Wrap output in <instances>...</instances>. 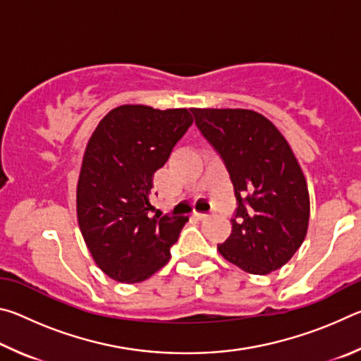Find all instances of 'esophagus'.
<instances>
[{
	"label": "esophagus",
	"mask_w": 361,
	"mask_h": 361,
	"mask_svg": "<svg viewBox=\"0 0 361 361\" xmlns=\"http://www.w3.org/2000/svg\"><path fill=\"white\" fill-rule=\"evenodd\" d=\"M192 216H194L195 219H197V221H204V219L209 218V215H205V213H194Z\"/></svg>",
	"instance_id": "esophagus-1"
}]
</instances>
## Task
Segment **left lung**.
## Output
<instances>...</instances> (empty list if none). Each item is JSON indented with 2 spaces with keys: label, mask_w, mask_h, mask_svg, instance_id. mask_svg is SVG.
Instances as JSON below:
<instances>
[{
  "label": "left lung",
  "mask_w": 361,
  "mask_h": 361,
  "mask_svg": "<svg viewBox=\"0 0 361 361\" xmlns=\"http://www.w3.org/2000/svg\"><path fill=\"white\" fill-rule=\"evenodd\" d=\"M195 126L228 169L237 199L232 232L218 252L264 276L291 259L307 234V183L276 126L252 109L192 108Z\"/></svg>",
  "instance_id": "8db88e82"
}]
</instances>
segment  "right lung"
<instances>
[{"label": "right lung", "mask_w": 361, "mask_h": 361, "mask_svg": "<svg viewBox=\"0 0 361 361\" xmlns=\"http://www.w3.org/2000/svg\"><path fill=\"white\" fill-rule=\"evenodd\" d=\"M192 124L191 109L122 105L97 126L76 191L78 223L103 272L122 283L167 264L185 216H149L152 176Z\"/></svg>", "instance_id": "obj_1"}]
</instances>
